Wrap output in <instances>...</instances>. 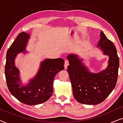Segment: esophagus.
Returning a JSON list of instances; mask_svg holds the SVG:
<instances>
[{
    "mask_svg": "<svg viewBox=\"0 0 123 123\" xmlns=\"http://www.w3.org/2000/svg\"><path fill=\"white\" fill-rule=\"evenodd\" d=\"M68 65H69L68 60H65V63H64V68H65V69H67V68H68Z\"/></svg>",
    "mask_w": 123,
    "mask_h": 123,
    "instance_id": "obj_1",
    "label": "esophagus"
}]
</instances>
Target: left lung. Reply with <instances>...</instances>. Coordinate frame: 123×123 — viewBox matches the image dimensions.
Here are the masks:
<instances>
[{
    "instance_id": "1",
    "label": "left lung",
    "mask_w": 123,
    "mask_h": 123,
    "mask_svg": "<svg viewBox=\"0 0 123 123\" xmlns=\"http://www.w3.org/2000/svg\"><path fill=\"white\" fill-rule=\"evenodd\" d=\"M97 47L109 56L107 68L98 73L90 71L77 54L67 56L69 63L67 71L73 96L78 102L86 105H95L104 101L115 88L117 80L119 59L117 49L101 31Z\"/></svg>"
}]
</instances>
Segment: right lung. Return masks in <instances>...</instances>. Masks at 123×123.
Wrapping results in <instances>:
<instances>
[{
	"instance_id": "obj_1",
	"label": "right lung",
	"mask_w": 123,
	"mask_h": 123,
	"mask_svg": "<svg viewBox=\"0 0 123 123\" xmlns=\"http://www.w3.org/2000/svg\"><path fill=\"white\" fill-rule=\"evenodd\" d=\"M30 34L22 32L8 50L5 65V75L8 88L13 96L22 103L38 105L48 101L53 93V81L59 72L64 69V60L62 58L46 59L40 63L37 73L26 85H23L19 69L15 65V59L19 53H27Z\"/></svg>"
}]
</instances>
